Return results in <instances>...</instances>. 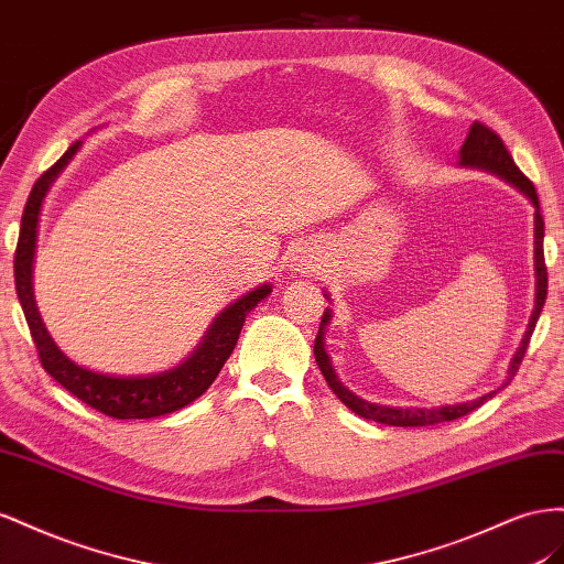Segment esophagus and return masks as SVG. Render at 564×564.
<instances>
[{"instance_id":"34e87169","label":"esophagus","mask_w":564,"mask_h":564,"mask_svg":"<svg viewBox=\"0 0 564 564\" xmlns=\"http://www.w3.org/2000/svg\"><path fill=\"white\" fill-rule=\"evenodd\" d=\"M321 264V250L318 248H304L300 254V269L302 271H314Z\"/></svg>"}]
</instances>
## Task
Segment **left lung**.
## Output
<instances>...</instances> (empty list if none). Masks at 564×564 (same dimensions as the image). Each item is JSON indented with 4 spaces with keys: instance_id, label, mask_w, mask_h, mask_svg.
<instances>
[{
    "instance_id": "left-lung-1",
    "label": "left lung",
    "mask_w": 564,
    "mask_h": 564,
    "mask_svg": "<svg viewBox=\"0 0 564 564\" xmlns=\"http://www.w3.org/2000/svg\"><path fill=\"white\" fill-rule=\"evenodd\" d=\"M458 165L460 167H470V170H481V172H489L501 176L503 182H508L510 186L518 188L524 198H529V203L534 205V279H536V288H534V312L529 316V324L527 330L522 335V343L514 351V357L508 366V376L506 382L501 384L498 390H491L487 394H481L477 399L470 401H458V404H444V406H388V404H373V401H366L361 397L354 394L351 390H347L343 380L337 378L333 361L326 351V326L330 324L333 312L326 310L324 316H321V326H318V335H316V343H314V357L316 364L321 368V373H324L328 388L335 392V397L343 401V404L354 411L357 415L366 417V421H376L382 425H397V427H423V425H437V423H448V421H456V417L468 415L470 411L479 409L485 404L487 399H491L496 392H501L506 384L512 380V376L518 373V368L524 359V351L529 345V337H532L534 328H536V321L541 316L543 310V302H545V288H549V273H545V262H543V217L539 210V196H536V188L534 184L527 180V176L520 172V167L514 165V160L510 158L508 149L503 147L501 137L496 132H491L489 127L475 122L468 132V139L463 141L460 153H458ZM326 300L330 302L328 293H324Z\"/></svg>"
}]
</instances>
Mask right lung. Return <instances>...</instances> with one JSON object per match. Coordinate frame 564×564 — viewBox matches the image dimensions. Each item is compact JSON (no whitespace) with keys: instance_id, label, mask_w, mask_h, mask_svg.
<instances>
[{"instance_id":"add662e5","label":"right lung","mask_w":564,"mask_h":564,"mask_svg":"<svg viewBox=\"0 0 564 564\" xmlns=\"http://www.w3.org/2000/svg\"><path fill=\"white\" fill-rule=\"evenodd\" d=\"M83 149V141H75L73 147L63 153L58 163L44 172L37 184L32 186L30 198L25 203L23 219H21V236L15 246L13 257V276H15V293L23 307L25 321L32 340L37 345L40 361L44 371L50 373L58 384H63L77 399H83L87 406L101 411L118 421H130V417H158L172 411H180L196 401L205 390L210 388L219 376L221 366L227 364L231 351L238 343L240 328L246 324V316L271 293V283H262L252 288L250 293L240 295L229 307H224L210 328L205 330L203 340L196 345L184 361L167 368V371L143 373V376H116V373H99L87 366L75 364L66 351L54 343V337L46 330L40 316L35 293H32V262H35L37 248V224L42 203L46 193L58 180V174L68 167L73 155Z\"/></svg>"}]
</instances>
